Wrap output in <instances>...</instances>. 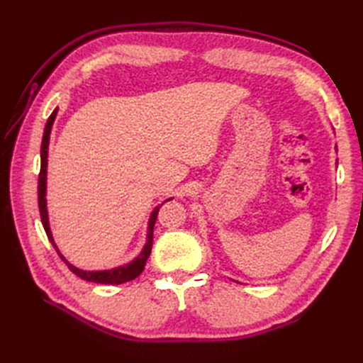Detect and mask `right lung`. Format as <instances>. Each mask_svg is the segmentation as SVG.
I'll return each instance as SVG.
<instances>
[{"instance_id": "1", "label": "right lung", "mask_w": 363, "mask_h": 363, "mask_svg": "<svg viewBox=\"0 0 363 363\" xmlns=\"http://www.w3.org/2000/svg\"><path fill=\"white\" fill-rule=\"evenodd\" d=\"M59 107L52 111V113L50 115L48 121H46L45 125V130H43V138H42V148H40V174H38V209H40V218H42V225L45 228V233L48 235L50 242L52 243L54 250L57 251V254L62 259L67 267L72 269V272L79 276L81 279L84 281H89V282H96V284H125L128 281H133L135 277L143 272L146 260H148L150 254H151V246H152V229H154V223H156L157 218V213L159 209L162 207V204L169 201V199L173 198H168L165 199L164 203H160L159 206L154 207V211L150 215V220H148V228H146V242L143 245L142 251L137 254V256L128 262L125 265H120V267H115L111 269H82L74 267L73 264H70L64 256L62 252L59 251L56 242H54L52 238V233H51V228H50V218H48V207H46V173H48V148H50V135H51V129L54 125V120H56V115H57Z\"/></svg>"}]
</instances>
